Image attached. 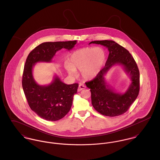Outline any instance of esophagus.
Returning <instances> with one entry per match:
<instances>
[{"label": "esophagus", "instance_id": "obj_1", "mask_svg": "<svg viewBox=\"0 0 160 160\" xmlns=\"http://www.w3.org/2000/svg\"><path fill=\"white\" fill-rule=\"evenodd\" d=\"M85 88H86V86L82 84H80L78 86V92L81 91L82 90H83Z\"/></svg>", "mask_w": 160, "mask_h": 160}]
</instances>
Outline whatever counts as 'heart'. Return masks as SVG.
Instances as JSON below:
<instances>
[{"instance_id": "obj_1", "label": "heart", "mask_w": 160, "mask_h": 160, "mask_svg": "<svg viewBox=\"0 0 160 160\" xmlns=\"http://www.w3.org/2000/svg\"><path fill=\"white\" fill-rule=\"evenodd\" d=\"M106 58V52L101 47L82 48L70 55L65 68L71 76H76L77 71H80L84 79L92 80L99 74Z\"/></svg>"}]
</instances>
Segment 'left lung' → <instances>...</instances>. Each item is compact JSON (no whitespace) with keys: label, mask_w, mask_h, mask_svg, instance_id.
I'll return each mask as SVG.
<instances>
[{"label":"left lung","mask_w":160,"mask_h":160,"mask_svg":"<svg viewBox=\"0 0 160 160\" xmlns=\"http://www.w3.org/2000/svg\"><path fill=\"white\" fill-rule=\"evenodd\" d=\"M91 44L105 46L109 54L104 68L91 81L85 83L91 92L92 104L102 115L114 117L125 113L137 98L140 89V72L137 63L129 52L114 41H92ZM122 66L132 80L128 89L121 94L115 91L105 82L104 76L114 65Z\"/></svg>","instance_id":"obj_1"}]
</instances>
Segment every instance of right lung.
<instances>
[{"mask_svg":"<svg viewBox=\"0 0 160 160\" xmlns=\"http://www.w3.org/2000/svg\"><path fill=\"white\" fill-rule=\"evenodd\" d=\"M76 44L77 41L43 42L29 54L26 61L22 78L23 91L31 110L47 121H58L68 113L78 84H67L55 76L51 83L39 85L33 78V68L37 62H51L58 51L62 48L70 50Z\"/></svg>","mask_w":160,"mask_h":160,"instance_id":"1","label":"right lung"}]
</instances>
